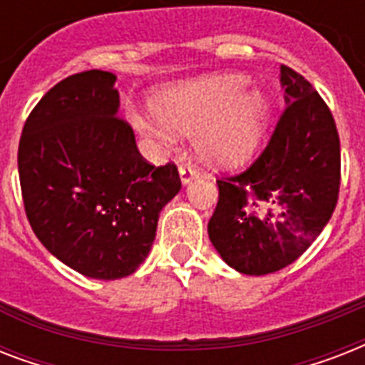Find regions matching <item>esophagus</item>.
<instances>
[{
  "mask_svg": "<svg viewBox=\"0 0 365 365\" xmlns=\"http://www.w3.org/2000/svg\"><path fill=\"white\" fill-rule=\"evenodd\" d=\"M195 176H197V172H195L193 166H189V165L180 166V180H182V185H187L189 182H193Z\"/></svg>",
  "mask_w": 365,
  "mask_h": 365,
  "instance_id": "obj_1",
  "label": "esophagus"
}]
</instances>
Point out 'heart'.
I'll list each match as a JSON object with an SVG mask.
<instances>
[{
  "instance_id": "heart-1",
  "label": "heart",
  "mask_w": 365,
  "mask_h": 365,
  "mask_svg": "<svg viewBox=\"0 0 365 365\" xmlns=\"http://www.w3.org/2000/svg\"><path fill=\"white\" fill-rule=\"evenodd\" d=\"M239 73L206 76L165 88L151 102L157 121L138 117L145 132L168 138L193 134L195 153L214 168H240L254 159L265 140L271 98L261 88H246Z\"/></svg>"
}]
</instances>
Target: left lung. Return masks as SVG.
Wrapping results in <instances>:
<instances>
[{"instance_id": "1", "label": "left lung", "mask_w": 365, "mask_h": 365, "mask_svg": "<svg viewBox=\"0 0 365 365\" xmlns=\"http://www.w3.org/2000/svg\"><path fill=\"white\" fill-rule=\"evenodd\" d=\"M284 110L259 159L239 176L217 180L220 199L208 237L242 274H269L294 263L337 205L339 136L328 106L305 77L280 68Z\"/></svg>"}]
</instances>
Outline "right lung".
I'll return each instance as SVG.
<instances>
[{"label": "right lung", "mask_w": 365, "mask_h": 365, "mask_svg": "<svg viewBox=\"0 0 365 365\" xmlns=\"http://www.w3.org/2000/svg\"><path fill=\"white\" fill-rule=\"evenodd\" d=\"M117 76L88 70L48 91L19 143L28 222L39 242L73 271L117 280L153 246L160 210L182 189L174 165L140 157L119 113Z\"/></svg>", "instance_id": "right-lung-1"}]
</instances>
